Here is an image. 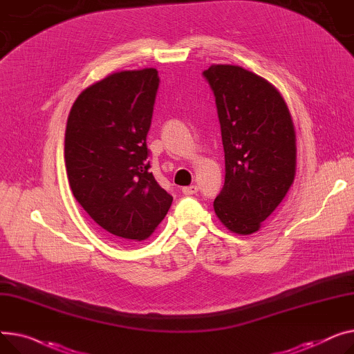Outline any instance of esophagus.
Instances as JSON below:
<instances>
[{
  "instance_id": "esophagus-1",
  "label": "esophagus",
  "mask_w": 354,
  "mask_h": 354,
  "mask_svg": "<svg viewBox=\"0 0 354 354\" xmlns=\"http://www.w3.org/2000/svg\"><path fill=\"white\" fill-rule=\"evenodd\" d=\"M183 194L185 196H192V194H196L198 192V187L197 185H189V187H183Z\"/></svg>"
}]
</instances>
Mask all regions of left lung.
Segmentation results:
<instances>
[{
  "label": "left lung",
  "instance_id": "obj_1",
  "mask_svg": "<svg viewBox=\"0 0 354 354\" xmlns=\"http://www.w3.org/2000/svg\"><path fill=\"white\" fill-rule=\"evenodd\" d=\"M203 77L216 98L225 178L214 200L220 221L252 234L286 197L296 176V134L279 91L237 66H212Z\"/></svg>",
  "mask_w": 354,
  "mask_h": 354
}]
</instances>
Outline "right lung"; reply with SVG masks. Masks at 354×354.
I'll list each match as a JSON object with an SVG mask.
<instances>
[{
	"instance_id": "add662e5",
	"label": "right lung",
	"mask_w": 354,
	"mask_h": 354,
	"mask_svg": "<svg viewBox=\"0 0 354 354\" xmlns=\"http://www.w3.org/2000/svg\"><path fill=\"white\" fill-rule=\"evenodd\" d=\"M158 71H121L82 91L68 115L64 157L75 200L121 240L147 239L173 197L149 173L147 134Z\"/></svg>"
}]
</instances>
